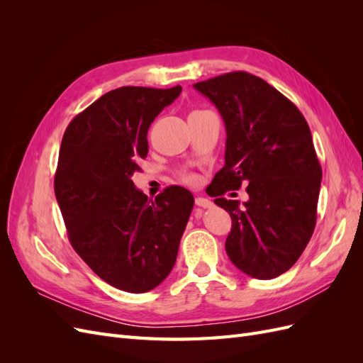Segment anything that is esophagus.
<instances>
[{"instance_id":"1","label":"esophagus","mask_w":363,"mask_h":363,"mask_svg":"<svg viewBox=\"0 0 363 363\" xmlns=\"http://www.w3.org/2000/svg\"><path fill=\"white\" fill-rule=\"evenodd\" d=\"M195 204L199 206V207H203V208H208V207L213 206V203L208 200V199H204V196H196Z\"/></svg>"}]
</instances>
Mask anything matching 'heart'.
<instances>
[{"label": "heart", "instance_id": "heart-1", "mask_svg": "<svg viewBox=\"0 0 363 363\" xmlns=\"http://www.w3.org/2000/svg\"><path fill=\"white\" fill-rule=\"evenodd\" d=\"M183 180L188 182V183H195L196 177H195V175H192V174H184L183 175Z\"/></svg>", "mask_w": 363, "mask_h": 363}]
</instances>
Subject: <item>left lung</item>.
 I'll list each match as a JSON object with an SVG mask.
<instances>
[{
	"instance_id": "obj_1",
	"label": "left lung",
	"mask_w": 363,
	"mask_h": 363,
	"mask_svg": "<svg viewBox=\"0 0 363 363\" xmlns=\"http://www.w3.org/2000/svg\"><path fill=\"white\" fill-rule=\"evenodd\" d=\"M223 116L225 164L211 184L215 204L232 216L225 251L247 276L286 272L316 224L323 171L304 116L260 77L236 71L195 83ZM248 184L242 206L222 195Z\"/></svg>"
}]
</instances>
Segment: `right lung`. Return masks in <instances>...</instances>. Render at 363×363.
<instances>
[{"mask_svg": "<svg viewBox=\"0 0 363 363\" xmlns=\"http://www.w3.org/2000/svg\"><path fill=\"white\" fill-rule=\"evenodd\" d=\"M180 92L118 87L77 115L62 139L54 192L69 242L121 291L148 292L169 276L192 212L194 195L182 186L148 200L131 180L151 123Z\"/></svg>", "mask_w": 363, "mask_h": 363, "instance_id": "right-lung-1", "label": "right lung"}]
</instances>
